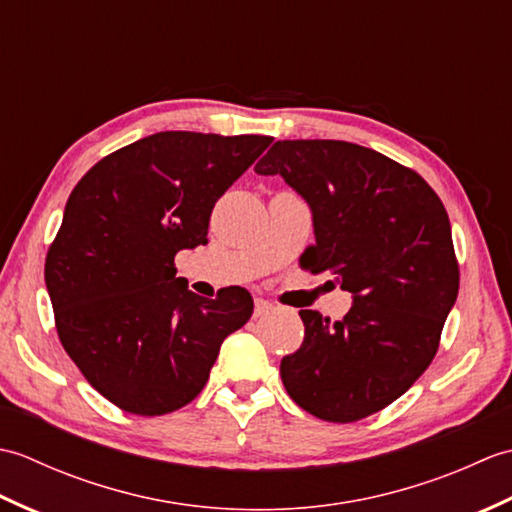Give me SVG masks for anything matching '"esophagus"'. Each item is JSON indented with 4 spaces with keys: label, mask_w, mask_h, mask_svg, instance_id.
Segmentation results:
<instances>
[{
    "label": "esophagus",
    "mask_w": 512,
    "mask_h": 512,
    "mask_svg": "<svg viewBox=\"0 0 512 512\" xmlns=\"http://www.w3.org/2000/svg\"><path fill=\"white\" fill-rule=\"evenodd\" d=\"M270 310H273V303L270 301H266V299H255V319H259V317H264V314H268Z\"/></svg>",
    "instance_id": "esophagus-1"
}]
</instances>
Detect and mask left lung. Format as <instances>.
<instances>
[{
    "mask_svg": "<svg viewBox=\"0 0 512 512\" xmlns=\"http://www.w3.org/2000/svg\"><path fill=\"white\" fill-rule=\"evenodd\" d=\"M255 171L308 202L306 268L354 299L334 323L299 310L303 343L279 367L288 396L328 422L372 416L431 365L458 299L447 209L416 171L345 140H277Z\"/></svg>",
    "mask_w": 512,
    "mask_h": 512,
    "instance_id": "obj_1",
    "label": "left lung"
}]
</instances>
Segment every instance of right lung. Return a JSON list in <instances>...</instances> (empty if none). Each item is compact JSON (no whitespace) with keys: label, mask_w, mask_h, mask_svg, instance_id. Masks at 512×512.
<instances>
[{"label":"right lung","mask_w":512,"mask_h":512,"mask_svg":"<svg viewBox=\"0 0 512 512\" xmlns=\"http://www.w3.org/2000/svg\"><path fill=\"white\" fill-rule=\"evenodd\" d=\"M270 143L151 134L96 162L70 193L46 255L54 323L85 380L123 411L189 405L222 341L253 314L246 288L195 295L173 257L209 242L215 202Z\"/></svg>","instance_id":"1"}]
</instances>
